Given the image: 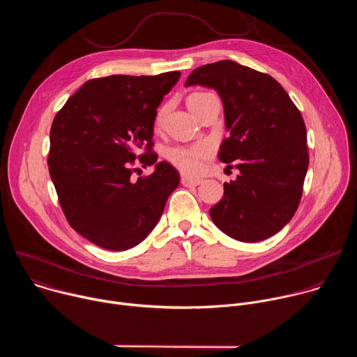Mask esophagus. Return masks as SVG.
Returning <instances> with one entry per match:
<instances>
[{"instance_id":"obj_1","label":"esophagus","mask_w":357,"mask_h":357,"mask_svg":"<svg viewBox=\"0 0 357 357\" xmlns=\"http://www.w3.org/2000/svg\"><path fill=\"white\" fill-rule=\"evenodd\" d=\"M181 182H182V185L183 186H197L200 182H202V179H199V178H192V176H182L181 178Z\"/></svg>"}]
</instances>
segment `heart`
<instances>
[{
  "mask_svg": "<svg viewBox=\"0 0 357 357\" xmlns=\"http://www.w3.org/2000/svg\"><path fill=\"white\" fill-rule=\"evenodd\" d=\"M200 93H193L192 96H196ZM190 96V97H192ZM162 112L158 114V120L161 119ZM211 154V149L205 144H196L190 146H176L169 149L168 158L169 161L182 172L195 175L200 172L203 167V161H205Z\"/></svg>",
  "mask_w": 357,
  "mask_h": 357,
  "instance_id": "1",
  "label": "heart"
}]
</instances>
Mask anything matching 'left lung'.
Returning <instances> with one entry per match:
<instances>
[{
    "mask_svg": "<svg viewBox=\"0 0 357 357\" xmlns=\"http://www.w3.org/2000/svg\"><path fill=\"white\" fill-rule=\"evenodd\" d=\"M185 86L215 89L220 96L229 137L219 160L237 162L240 171L211 208L213 223L244 243L274 236L292 219L308 171L307 128L299 110L274 77L233 61L195 69Z\"/></svg>",
    "mask_w": 357,
    "mask_h": 357,
    "instance_id": "left-lung-1",
    "label": "left lung"
}]
</instances>
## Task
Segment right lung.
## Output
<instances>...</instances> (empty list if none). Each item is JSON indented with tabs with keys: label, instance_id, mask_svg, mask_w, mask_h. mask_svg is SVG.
Listing matches in <instances>:
<instances>
[{
	"label": "right lung",
	"instance_id": "add662e5",
	"mask_svg": "<svg viewBox=\"0 0 357 357\" xmlns=\"http://www.w3.org/2000/svg\"><path fill=\"white\" fill-rule=\"evenodd\" d=\"M181 72L113 75L86 82L50 127L49 174L69 225L106 250L139 244L157 226L178 171L151 152L157 109ZM155 165L149 177L130 179L132 164Z\"/></svg>",
	"mask_w": 357,
	"mask_h": 357
}]
</instances>
